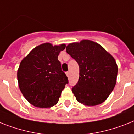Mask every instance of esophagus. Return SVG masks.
<instances>
[{
	"mask_svg": "<svg viewBox=\"0 0 134 134\" xmlns=\"http://www.w3.org/2000/svg\"><path fill=\"white\" fill-rule=\"evenodd\" d=\"M66 75L67 76V77H69V76H70V72H69V71H67V72H66Z\"/></svg>",
	"mask_w": 134,
	"mask_h": 134,
	"instance_id": "obj_1",
	"label": "esophagus"
}]
</instances>
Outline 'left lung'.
Returning a JSON list of instances; mask_svg holds the SVG:
<instances>
[{
	"label": "left lung",
	"mask_w": 134,
	"mask_h": 134,
	"mask_svg": "<svg viewBox=\"0 0 134 134\" xmlns=\"http://www.w3.org/2000/svg\"><path fill=\"white\" fill-rule=\"evenodd\" d=\"M66 51L79 65V79L72 87L77 101L87 106L103 103L116 83L118 66L114 57L89 40L70 43Z\"/></svg>",
	"instance_id": "obj_1"
}]
</instances>
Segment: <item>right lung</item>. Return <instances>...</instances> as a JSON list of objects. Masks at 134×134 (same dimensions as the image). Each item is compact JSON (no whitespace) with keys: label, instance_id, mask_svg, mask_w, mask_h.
I'll return each mask as SVG.
<instances>
[{"label":"right lung","instance_id":"right-lung-1","mask_svg":"<svg viewBox=\"0 0 134 134\" xmlns=\"http://www.w3.org/2000/svg\"><path fill=\"white\" fill-rule=\"evenodd\" d=\"M65 44L49 42L33 49L20 62L17 72L18 86L26 100L34 106L48 108L58 102L68 78L58 56Z\"/></svg>","mask_w":134,"mask_h":134}]
</instances>
